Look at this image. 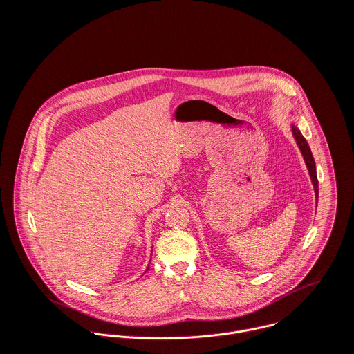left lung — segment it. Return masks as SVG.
Returning <instances> with one entry per match:
<instances>
[{"label":"left lung","instance_id":"left-lung-1","mask_svg":"<svg viewBox=\"0 0 354 354\" xmlns=\"http://www.w3.org/2000/svg\"><path fill=\"white\" fill-rule=\"evenodd\" d=\"M292 131H293V135H295V139L301 150L303 153L304 160L306 163V167H308V171H309V176H310V180H312V184H313V188H315V195H316V203H317V196H319V187H317V176H316V166H315V159L312 156V152L310 149L305 140L301 132L299 131V128H296L295 125H292Z\"/></svg>","mask_w":354,"mask_h":354}]
</instances>
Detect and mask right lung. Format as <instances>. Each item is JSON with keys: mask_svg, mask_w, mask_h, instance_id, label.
Here are the masks:
<instances>
[{"mask_svg": "<svg viewBox=\"0 0 354 354\" xmlns=\"http://www.w3.org/2000/svg\"><path fill=\"white\" fill-rule=\"evenodd\" d=\"M147 270H149V268H147Z\"/></svg>", "mask_w": 354, "mask_h": 354, "instance_id": "obj_1", "label": "right lung"}]
</instances>
